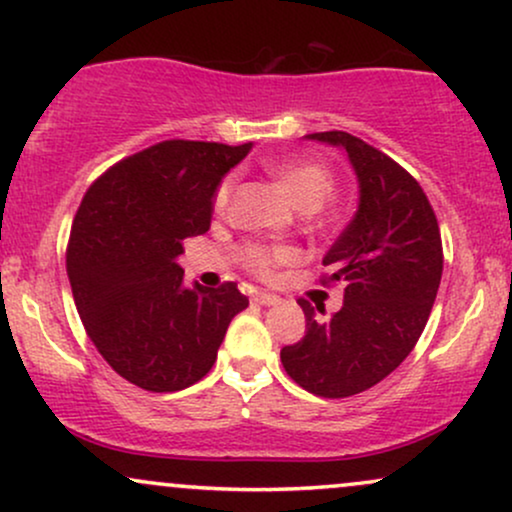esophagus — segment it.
<instances>
[{"mask_svg":"<svg viewBox=\"0 0 512 512\" xmlns=\"http://www.w3.org/2000/svg\"><path fill=\"white\" fill-rule=\"evenodd\" d=\"M252 300H255L257 304H262V307H274V304H278V295H274V293H255V295H252Z\"/></svg>","mask_w":512,"mask_h":512,"instance_id":"34e87169","label":"esophagus"}]
</instances>
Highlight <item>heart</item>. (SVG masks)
I'll return each instance as SVG.
<instances>
[{
  "instance_id": "heart-1",
  "label": "heart",
  "mask_w": 512,
  "mask_h": 512,
  "mask_svg": "<svg viewBox=\"0 0 512 512\" xmlns=\"http://www.w3.org/2000/svg\"><path fill=\"white\" fill-rule=\"evenodd\" d=\"M276 177L281 181L283 189L288 191V196L300 205L302 210L314 208L319 210L335 191V177L326 165L314 163V160H290V163L278 165ZM231 189H234V179L226 177L215 191V205L224 208L229 203ZM238 257L248 267L252 274L269 276L271 269L278 264H288L297 260V252L286 245H278V248H269L262 243H245L238 248Z\"/></svg>"
}]
</instances>
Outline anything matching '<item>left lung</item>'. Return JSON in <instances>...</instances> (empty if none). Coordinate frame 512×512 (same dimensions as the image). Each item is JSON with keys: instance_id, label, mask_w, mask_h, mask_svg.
Returning <instances> with one entry per match:
<instances>
[{"instance_id": "obj_1", "label": "left lung", "mask_w": 512, "mask_h": 512, "mask_svg": "<svg viewBox=\"0 0 512 512\" xmlns=\"http://www.w3.org/2000/svg\"><path fill=\"white\" fill-rule=\"evenodd\" d=\"M307 139L345 148L359 208L323 257L331 274L321 283L345 286L342 309L319 319L300 300L307 331L281 361L307 392L342 399L378 385L416 347L442 281V236L428 196L390 155L338 129Z\"/></svg>"}]
</instances>
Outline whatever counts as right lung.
Segmentation results:
<instances>
[{
	"instance_id": "obj_1",
	"label": "right lung",
	"mask_w": 512,
	"mask_h": 512,
	"mask_svg": "<svg viewBox=\"0 0 512 512\" xmlns=\"http://www.w3.org/2000/svg\"><path fill=\"white\" fill-rule=\"evenodd\" d=\"M252 144L172 139L129 155L84 193L66 269L89 340L122 378L177 392L205 378L248 307L236 283L184 286V241L210 229L219 181Z\"/></svg>"
}]
</instances>
